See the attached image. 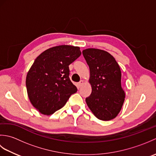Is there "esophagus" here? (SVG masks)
Masks as SVG:
<instances>
[{"mask_svg":"<svg viewBox=\"0 0 156 156\" xmlns=\"http://www.w3.org/2000/svg\"><path fill=\"white\" fill-rule=\"evenodd\" d=\"M83 84H84V81H83V80H80V81L77 84V85H78V87H81L83 85Z\"/></svg>","mask_w":156,"mask_h":156,"instance_id":"esophagus-1","label":"esophagus"}]
</instances>
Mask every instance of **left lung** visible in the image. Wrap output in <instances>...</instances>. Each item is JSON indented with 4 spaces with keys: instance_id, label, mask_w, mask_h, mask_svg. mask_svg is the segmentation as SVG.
<instances>
[{
    "instance_id": "left-lung-1",
    "label": "left lung",
    "mask_w": 156,
    "mask_h": 156,
    "mask_svg": "<svg viewBox=\"0 0 156 156\" xmlns=\"http://www.w3.org/2000/svg\"><path fill=\"white\" fill-rule=\"evenodd\" d=\"M90 72L92 93L86 98L88 107L98 119L117 117L125 101L121 72L115 59L107 51L89 48L82 51Z\"/></svg>"
}]
</instances>
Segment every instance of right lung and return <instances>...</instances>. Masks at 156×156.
I'll return each instance as SVG.
<instances>
[{"label":"right lung","instance_id":"right-lung-1","mask_svg":"<svg viewBox=\"0 0 156 156\" xmlns=\"http://www.w3.org/2000/svg\"><path fill=\"white\" fill-rule=\"evenodd\" d=\"M80 55V48L59 45L35 59L27 73L26 87L31 104L41 113L53 114L77 92L69 77V65Z\"/></svg>","mask_w":156,"mask_h":156}]
</instances>
